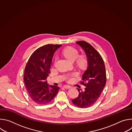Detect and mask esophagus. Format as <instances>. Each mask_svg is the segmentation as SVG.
I'll list each match as a JSON object with an SVG mask.
<instances>
[{
    "mask_svg": "<svg viewBox=\"0 0 132 132\" xmlns=\"http://www.w3.org/2000/svg\"><path fill=\"white\" fill-rule=\"evenodd\" d=\"M63 87H64V88H65V89H70V88H71L70 86H67V85H64V86H63Z\"/></svg>",
    "mask_w": 132,
    "mask_h": 132,
    "instance_id": "obj_1",
    "label": "esophagus"
}]
</instances>
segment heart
<instances>
[{
	"label": "heart",
	"mask_w": 132,
	"mask_h": 132,
	"mask_svg": "<svg viewBox=\"0 0 132 132\" xmlns=\"http://www.w3.org/2000/svg\"><path fill=\"white\" fill-rule=\"evenodd\" d=\"M62 54L66 59L73 62L77 58L79 55V51L76 48L69 46L65 48L63 51ZM77 59L76 62V65L79 68L84 69L87 66L88 64V59L87 56L85 55H81ZM56 60H57V58H55V62ZM77 76L78 73L77 72H73L67 75L65 77V79L67 81L70 82L73 80L74 77Z\"/></svg>",
	"instance_id": "obj_1"
}]
</instances>
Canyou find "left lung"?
<instances>
[{"label":"left lung","mask_w":132,"mask_h":132,"mask_svg":"<svg viewBox=\"0 0 132 132\" xmlns=\"http://www.w3.org/2000/svg\"><path fill=\"white\" fill-rule=\"evenodd\" d=\"M76 43L85 52L88 65L80 81L86 87L85 90L77 88L79 95L72 102L77 107L86 108L92 105L101 96L106 81L105 67L101 56L90 44L84 41Z\"/></svg>","instance_id":"8db88e82"}]
</instances>
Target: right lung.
<instances>
[{
  "instance_id": "right-lung-1",
  "label": "right lung",
  "mask_w": 132,
  "mask_h": 132,
  "mask_svg": "<svg viewBox=\"0 0 132 132\" xmlns=\"http://www.w3.org/2000/svg\"><path fill=\"white\" fill-rule=\"evenodd\" d=\"M60 44H47L36 49L31 55L24 69L23 80L31 100L39 104L50 103L60 87L48 86L46 81L50 72L52 59Z\"/></svg>"
}]
</instances>
